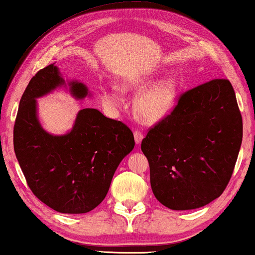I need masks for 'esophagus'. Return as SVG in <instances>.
Listing matches in <instances>:
<instances>
[{"label":"esophagus","mask_w":255,"mask_h":255,"mask_svg":"<svg viewBox=\"0 0 255 255\" xmlns=\"http://www.w3.org/2000/svg\"><path fill=\"white\" fill-rule=\"evenodd\" d=\"M133 137H135L136 144H140L141 140H143V138H144V135L140 130H135L133 131Z\"/></svg>","instance_id":"obj_1"}]
</instances>
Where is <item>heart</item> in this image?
Here are the masks:
<instances>
[{
    "label": "heart",
    "mask_w": 255,
    "mask_h": 255,
    "mask_svg": "<svg viewBox=\"0 0 255 255\" xmlns=\"http://www.w3.org/2000/svg\"><path fill=\"white\" fill-rule=\"evenodd\" d=\"M145 82L127 81L123 83L125 90L141 88ZM179 93V82L174 76H169L150 86L137 98L135 111L138 119L144 123H156L166 117L173 110ZM103 102L107 107L116 108L119 96L115 90H103Z\"/></svg>",
    "instance_id": "obj_1"
}]
</instances>
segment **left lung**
<instances>
[{"label":"left lung","mask_w":255,"mask_h":255,"mask_svg":"<svg viewBox=\"0 0 255 255\" xmlns=\"http://www.w3.org/2000/svg\"><path fill=\"white\" fill-rule=\"evenodd\" d=\"M242 137L243 123L230 81L211 80L181 94L173 111L141 141L155 198L173 210L215 200L230 182Z\"/></svg>","instance_id":"8db88e82"}]
</instances>
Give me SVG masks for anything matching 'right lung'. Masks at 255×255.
<instances>
[{
  "mask_svg": "<svg viewBox=\"0 0 255 255\" xmlns=\"http://www.w3.org/2000/svg\"><path fill=\"white\" fill-rule=\"evenodd\" d=\"M62 85L65 81L54 64L30 80L15 118L14 152L38 199L58 213L85 214L105 199L112 176L135 140L127 125L92 108L79 111L72 130L65 135L47 132L38 120L36 99ZM68 85L79 100L89 96L81 82Z\"/></svg>",
  "mask_w": 255,
  "mask_h": 255,
  "instance_id": "1",
  "label": "right lung"
}]
</instances>
